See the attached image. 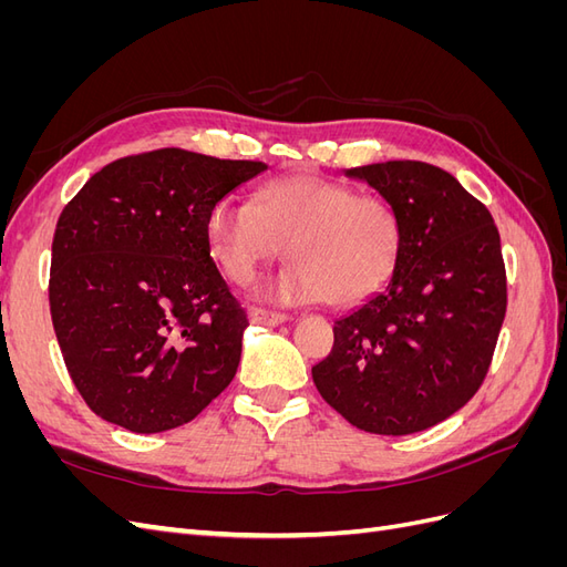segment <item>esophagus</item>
<instances>
[{
  "mask_svg": "<svg viewBox=\"0 0 567 567\" xmlns=\"http://www.w3.org/2000/svg\"><path fill=\"white\" fill-rule=\"evenodd\" d=\"M248 319H250L252 323H267V326H279V323L288 321L286 315L271 312V310H262V307H250V310H248Z\"/></svg>",
  "mask_w": 567,
  "mask_h": 567,
  "instance_id": "1",
  "label": "esophagus"
}]
</instances>
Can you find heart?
<instances>
[{"instance_id":"1","label":"heart","mask_w":567,"mask_h":567,"mask_svg":"<svg viewBox=\"0 0 567 567\" xmlns=\"http://www.w3.org/2000/svg\"><path fill=\"white\" fill-rule=\"evenodd\" d=\"M205 236L234 284L252 281L286 246L293 262L262 288V296L286 305L364 302L390 281L402 252V221L388 198L319 175L274 179L255 203L217 198Z\"/></svg>"}]
</instances>
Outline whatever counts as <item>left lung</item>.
<instances>
[{"label":"left lung","instance_id":"8db88e82","mask_svg":"<svg viewBox=\"0 0 567 567\" xmlns=\"http://www.w3.org/2000/svg\"><path fill=\"white\" fill-rule=\"evenodd\" d=\"M392 203L402 252L385 290L333 326L312 367L321 398L359 431L409 435L483 385L506 315V267L489 210L450 173L421 161L352 167Z\"/></svg>","mask_w":567,"mask_h":567}]
</instances>
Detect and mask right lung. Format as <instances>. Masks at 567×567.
Returning a JSON list of instances; mask_svg holds the SVG:
<instances>
[{"label":"right lung","mask_w":567,"mask_h":567,"mask_svg":"<svg viewBox=\"0 0 567 567\" xmlns=\"http://www.w3.org/2000/svg\"><path fill=\"white\" fill-rule=\"evenodd\" d=\"M265 169L158 148L113 161L65 205L49 307L96 416L132 433L173 431L231 383L248 319L213 262L205 219Z\"/></svg>","instance_id":"obj_1"}]
</instances>
